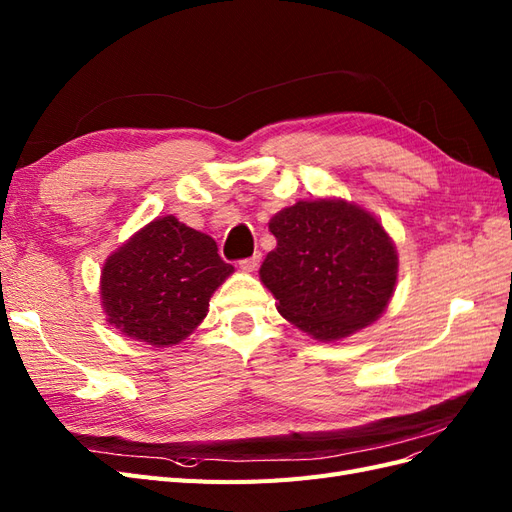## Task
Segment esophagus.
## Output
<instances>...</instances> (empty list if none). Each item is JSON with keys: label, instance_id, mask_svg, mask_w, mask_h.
Here are the masks:
<instances>
[{"label": "esophagus", "instance_id": "esophagus-1", "mask_svg": "<svg viewBox=\"0 0 512 512\" xmlns=\"http://www.w3.org/2000/svg\"><path fill=\"white\" fill-rule=\"evenodd\" d=\"M258 265H260V254H254V256H250V258H243V260L239 262V267H241L243 271H256Z\"/></svg>", "mask_w": 512, "mask_h": 512}]
</instances>
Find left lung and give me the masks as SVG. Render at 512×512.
Here are the masks:
<instances>
[{
	"instance_id": "8db88e82",
	"label": "left lung",
	"mask_w": 512,
	"mask_h": 512,
	"mask_svg": "<svg viewBox=\"0 0 512 512\" xmlns=\"http://www.w3.org/2000/svg\"><path fill=\"white\" fill-rule=\"evenodd\" d=\"M277 247L260 280L277 312L303 333L333 342L367 327L389 305L397 282V252L369 211L335 198L299 200L275 213Z\"/></svg>"
}]
</instances>
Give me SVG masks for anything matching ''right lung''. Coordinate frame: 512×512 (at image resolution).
I'll return each instance as SVG.
<instances>
[{
	"instance_id": "1",
	"label": "right lung",
	"mask_w": 512,
	"mask_h": 512,
	"mask_svg": "<svg viewBox=\"0 0 512 512\" xmlns=\"http://www.w3.org/2000/svg\"><path fill=\"white\" fill-rule=\"evenodd\" d=\"M232 271L209 235L164 215L106 258L102 307L123 335L175 346L205 320L211 294Z\"/></svg>"
}]
</instances>
